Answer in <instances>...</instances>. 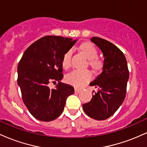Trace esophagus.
<instances>
[{
  "instance_id": "1",
  "label": "esophagus",
  "mask_w": 147,
  "mask_h": 147,
  "mask_svg": "<svg viewBox=\"0 0 147 147\" xmlns=\"http://www.w3.org/2000/svg\"><path fill=\"white\" fill-rule=\"evenodd\" d=\"M81 89H79V88H75V92H81Z\"/></svg>"
}]
</instances>
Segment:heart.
<instances>
[{
    "label": "heart",
    "mask_w": 147,
    "mask_h": 147,
    "mask_svg": "<svg viewBox=\"0 0 147 147\" xmlns=\"http://www.w3.org/2000/svg\"><path fill=\"white\" fill-rule=\"evenodd\" d=\"M80 49L86 57L89 59V64L94 69H99L102 66V61L97 58L98 52L92 43H84L80 46ZM72 50H69L64 54L62 59V66L64 69H68L71 65ZM92 78V73L88 70H72L65 76V80L70 85L77 88L85 86Z\"/></svg>",
    "instance_id": "b5f03b06"
}]
</instances>
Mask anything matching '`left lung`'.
<instances>
[{"label":"left lung","mask_w":147,"mask_h":147,"mask_svg":"<svg viewBox=\"0 0 147 147\" xmlns=\"http://www.w3.org/2000/svg\"><path fill=\"white\" fill-rule=\"evenodd\" d=\"M93 42L102 50L104 65L102 73L90 84L98 88L90 102L83 104L87 115L97 120L112 116L122 105L126 97L129 72L124 53L111 42L99 37H92Z\"/></svg>","instance_id":"obj_1"}]
</instances>
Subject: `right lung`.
I'll return each instance as SVG.
<instances>
[{"label": "right lung", "instance_id": "obj_1", "mask_svg": "<svg viewBox=\"0 0 147 147\" xmlns=\"http://www.w3.org/2000/svg\"><path fill=\"white\" fill-rule=\"evenodd\" d=\"M77 40L60 36H46L30 45L18 65L17 83L22 99L32 115L43 122L57 119L63 111L67 97L75 92L61 82L63 75L62 59ZM58 82L55 89L50 82Z\"/></svg>", "mask_w": 147, "mask_h": 147}]
</instances>
